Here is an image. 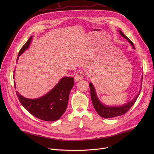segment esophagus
Segmentation results:
<instances>
[{
  "mask_svg": "<svg viewBox=\"0 0 154 154\" xmlns=\"http://www.w3.org/2000/svg\"><path fill=\"white\" fill-rule=\"evenodd\" d=\"M83 77H84V73L82 71H79L75 74L74 79L76 82H78L83 79Z\"/></svg>",
  "mask_w": 154,
  "mask_h": 154,
  "instance_id": "esophagus-1",
  "label": "esophagus"
}]
</instances>
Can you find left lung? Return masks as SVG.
Returning a JSON list of instances; mask_svg holds the SVG:
<instances>
[{"mask_svg": "<svg viewBox=\"0 0 154 154\" xmlns=\"http://www.w3.org/2000/svg\"><path fill=\"white\" fill-rule=\"evenodd\" d=\"M119 32L121 35V36L125 38L126 39H127L128 41L133 46V49H135L132 41H131L128 38H127L121 30H119ZM142 80H143V77H142ZM89 85H90V91H91V99L92 100L93 105L94 107V109H96V112L99 116L104 118H114V117L124 115L125 113H127L129 110L130 108L134 105L140 93V91L138 95L132 100H131L130 102L126 103L125 105L119 106H109L103 105L99 101V100L97 98L93 85L91 83H90Z\"/></svg>", "mask_w": 154, "mask_h": 154, "instance_id": "left-lung-1", "label": "left lung"}]
</instances>
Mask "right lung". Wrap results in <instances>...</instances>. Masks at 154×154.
Masks as SVG:
<instances>
[{"label":"right lung","instance_id":"right-lung-1","mask_svg":"<svg viewBox=\"0 0 154 154\" xmlns=\"http://www.w3.org/2000/svg\"><path fill=\"white\" fill-rule=\"evenodd\" d=\"M32 38V36L20 49L16 61L19 56L29 48ZM74 84L73 77H64L48 94L36 99H27L17 91L16 93L21 105L33 116L43 121H55L59 119L66 109L69 93ZM14 85L16 88L14 81Z\"/></svg>","mask_w":154,"mask_h":154}]
</instances>
